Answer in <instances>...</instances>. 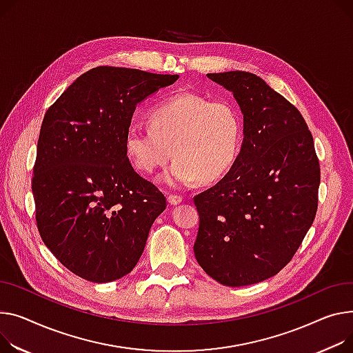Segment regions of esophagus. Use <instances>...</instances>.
Here are the masks:
<instances>
[{
	"label": "esophagus",
	"mask_w": 353,
	"mask_h": 353,
	"mask_svg": "<svg viewBox=\"0 0 353 353\" xmlns=\"http://www.w3.org/2000/svg\"><path fill=\"white\" fill-rule=\"evenodd\" d=\"M168 201L172 204V205H177L183 201V197L181 196H177V194H169L168 196Z\"/></svg>",
	"instance_id": "1"
}]
</instances>
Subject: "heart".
<instances>
[{
	"label": "heart",
	"instance_id": "b5f03b06",
	"mask_svg": "<svg viewBox=\"0 0 353 353\" xmlns=\"http://www.w3.org/2000/svg\"><path fill=\"white\" fill-rule=\"evenodd\" d=\"M150 126L132 125L125 134V152L132 166L153 173L176 156L159 176L168 189H183L224 176L236 161L243 123L239 109L224 99L211 101L194 92H180L156 105Z\"/></svg>",
	"mask_w": 353,
	"mask_h": 353
}]
</instances>
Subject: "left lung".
Masks as SVG:
<instances>
[{"instance_id": "8db88e82", "label": "left lung", "mask_w": 353, "mask_h": 353, "mask_svg": "<svg viewBox=\"0 0 353 353\" xmlns=\"http://www.w3.org/2000/svg\"><path fill=\"white\" fill-rule=\"evenodd\" d=\"M231 90L244 140L230 172L194 197V255L217 283L244 287L283 270L314 223L321 181L314 139L299 110L260 77L207 74Z\"/></svg>"}]
</instances>
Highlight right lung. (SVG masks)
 I'll use <instances>...</instances> for the list:
<instances>
[{
  "instance_id": "add662e5",
  "label": "right lung",
  "mask_w": 353,
  "mask_h": 353,
  "mask_svg": "<svg viewBox=\"0 0 353 353\" xmlns=\"http://www.w3.org/2000/svg\"><path fill=\"white\" fill-rule=\"evenodd\" d=\"M179 75L98 66L46 110L34 164L35 220L43 244L75 275L110 283L129 274L166 197L125 152L136 105Z\"/></svg>"
}]
</instances>
